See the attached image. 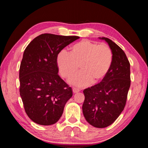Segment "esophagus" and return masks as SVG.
Instances as JSON below:
<instances>
[{
    "label": "esophagus",
    "instance_id": "obj_1",
    "mask_svg": "<svg viewBox=\"0 0 148 148\" xmlns=\"http://www.w3.org/2000/svg\"><path fill=\"white\" fill-rule=\"evenodd\" d=\"M72 91H73V92H74V93H76V92H79V89H77V88H75V87H74V88L72 89Z\"/></svg>",
    "mask_w": 148,
    "mask_h": 148
}]
</instances>
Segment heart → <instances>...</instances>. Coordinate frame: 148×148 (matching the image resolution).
I'll return each mask as SVG.
<instances>
[{"label":"heart","mask_w":148,"mask_h":148,"mask_svg":"<svg viewBox=\"0 0 148 148\" xmlns=\"http://www.w3.org/2000/svg\"><path fill=\"white\" fill-rule=\"evenodd\" d=\"M113 60L110 47L105 44H98L84 40L74 44L71 53L65 49L59 52L57 64L61 76L69 78L76 73L79 64L82 71L70 79L76 86L84 87L99 82L108 72Z\"/></svg>","instance_id":"b5f03b06"}]
</instances>
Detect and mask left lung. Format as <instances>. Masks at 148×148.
Instances as JSON below:
<instances>
[{
    "label": "left lung",
    "instance_id": "8db88e82",
    "mask_svg": "<svg viewBox=\"0 0 148 148\" xmlns=\"http://www.w3.org/2000/svg\"><path fill=\"white\" fill-rule=\"evenodd\" d=\"M99 38L108 44L113 60L102 82L84 90L85 100L82 110L90 125L104 128L113 123L124 110L131 86V71L123 50L109 38Z\"/></svg>",
    "mask_w": 148,
    "mask_h": 148
}]
</instances>
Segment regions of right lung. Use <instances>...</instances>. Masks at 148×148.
<instances>
[{
	"label": "right lung",
	"mask_w": 148,
	"mask_h": 148,
	"mask_svg": "<svg viewBox=\"0 0 148 148\" xmlns=\"http://www.w3.org/2000/svg\"><path fill=\"white\" fill-rule=\"evenodd\" d=\"M78 38L42 34L25 49L19 68V92L26 114L37 124L57 123L72 96V88L58 74L57 57L64 47Z\"/></svg>",
	"instance_id": "add662e5"
}]
</instances>
